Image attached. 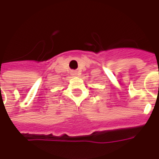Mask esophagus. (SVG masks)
I'll use <instances>...</instances> for the list:
<instances>
[{"instance_id":"esophagus-1","label":"esophagus","mask_w":159,"mask_h":159,"mask_svg":"<svg viewBox=\"0 0 159 159\" xmlns=\"http://www.w3.org/2000/svg\"><path fill=\"white\" fill-rule=\"evenodd\" d=\"M74 73H75V72H74ZM73 75H76V73H73Z\"/></svg>"}]
</instances>
